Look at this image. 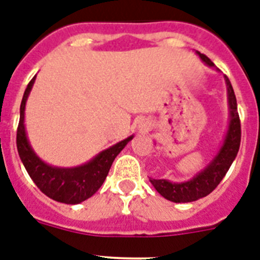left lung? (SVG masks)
<instances>
[{
    "label": "left lung",
    "instance_id": "1",
    "mask_svg": "<svg viewBox=\"0 0 260 260\" xmlns=\"http://www.w3.org/2000/svg\"><path fill=\"white\" fill-rule=\"evenodd\" d=\"M197 53L202 58V61L206 62L208 66H213V62L206 54H202L199 52ZM224 78L225 83H226V89H228L231 122H229V128L226 132V135H225L222 147L220 148L217 155L213 157L212 161L190 181L176 183L169 182L168 180L151 178L150 181L153 187L157 190L158 194L162 195L168 201L174 202V203H187V202L198 201L203 197H207L221 182L226 172L229 171L232 162L234 161V158L237 156L241 143V122L237 112V100H236L231 80L228 79L226 75Z\"/></svg>",
    "mask_w": 260,
    "mask_h": 260
}]
</instances>
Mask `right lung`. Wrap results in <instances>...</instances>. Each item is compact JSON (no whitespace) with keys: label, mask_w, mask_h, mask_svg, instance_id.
Returning a JSON list of instances; mask_svg holds the SVG:
<instances>
[{"label":"right lung","mask_w":260,"mask_h":260,"mask_svg":"<svg viewBox=\"0 0 260 260\" xmlns=\"http://www.w3.org/2000/svg\"><path fill=\"white\" fill-rule=\"evenodd\" d=\"M35 77L27 86L20 104V118L17 130V148L27 173L36 183L40 191L50 199L66 204H78L91 198L103 185L107 178L114 158L126 144L133 139L132 137L118 142L108 150L102 151L87 164L75 168H57L48 165L34 152L24 127V109Z\"/></svg>","instance_id":"right-lung-1"}]
</instances>
